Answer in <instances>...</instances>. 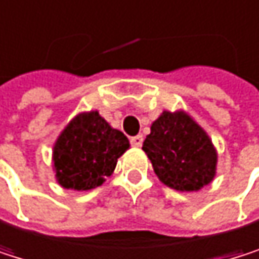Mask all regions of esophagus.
I'll use <instances>...</instances> for the list:
<instances>
[{
    "label": "esophagus",
    "mask_w": 259,
    "mask_h": 259,
    "mask_svg": "<svg viewBox=\"0 0 259 259\" xmlns=\"http://www.w3.org/2000/svg\"><path fill=\"white\" fill-rule=\"evenodd\" d=\"M143 141H144L143 135H137V137H132L131 138V143H132L134 147H141L143 146Z\"/></svg>",
    "instance_id": "esophagus-1"
}]
</instances>
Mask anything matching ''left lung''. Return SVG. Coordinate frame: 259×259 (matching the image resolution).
Here are the masks:
<instances>
[{"instance_id":"obj_1","label":"left lung","mask_w":259,"mask_h":259,"mask_svg":"<svg viewBox=\"0 0 259 259\" xmlns=\"http://www.w3.org/2000/svg\"><path fill=\"white\" fill-rule=\"evenodd\" d=\"M143 150L158 179L176 191H199L215 178L217 150L185 110H164L152 122Z\"/></svg>"}]
</instances>
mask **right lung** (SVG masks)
<instances>
[{
	"label": "right lung",
	"mask_w": 259,
	"mask_h": 259,
	"mask_svg": "<svg viewBox=\"0 0 259 259\" xmlns=\"http://www.w3.org/2000/svg\"><path fill=\"white\" fill-rule=\"evenodd\" d=\"M128 147L127 137L113 128L98 110L80 112L66 124L54 143L56 181L66 190H94L113 173L118 158Z\"/></svg>",
	"instance_id": "right-lung-1"
}]
</instances>
